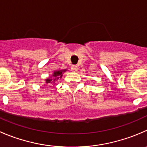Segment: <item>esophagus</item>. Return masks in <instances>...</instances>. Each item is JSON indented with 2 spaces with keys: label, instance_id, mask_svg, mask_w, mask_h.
Returning a JSON list of instances; mask_svg holds the SVG:
<instances>
[{
  "label": "esophagus",
  "instance_id": "1",
  "mask_svg": "<svg viewBox=\"0 0 147 147\" xmlns=\"http://www.w3.org/2000/svg\"><path fill=\"white\" fill-rule=\"evenodd\" d=\"M71 69H72V71H73V72H75V71L78 70V66H77V65H72Z\"/></svg>",
  "mask_w": 147,
  "mask_h": 147
}]
</instances>
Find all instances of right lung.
Here are the masks:
<instances>
[{"label":"right lung","instance_id":"1","mask_svg":"<svg viewBox=\"0 0 147 147\" xmlns=\"http://www.w3.org/2000/svg\"><path fill=\"white\" fill-rule=\"evenodd\" d=\"M67 69H58V70H55L54 71L53 74L51 75L49 78H47L45 81H46V83L49 85V86L52 87L55 86L57 83V81L59 79V78H62V75H63V73L65 72H66Z\"/></svg>","mask_w":147,"mask_h":147}]
</instances>
